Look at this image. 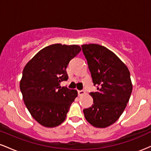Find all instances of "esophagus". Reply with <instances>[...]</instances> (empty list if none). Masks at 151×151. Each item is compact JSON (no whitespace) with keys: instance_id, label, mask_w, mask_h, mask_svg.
<instances>
[{"instance_id":"34e87169","label":"esophagus","mask_w":151,"mask_h":151,"mask_svg":"<svg viewBox=\"0 0 151 151\" xmlns=\"http://www.w3.org/2000/svg\"><path fill=\"white\" fill-rule=\"evenodd\" d=\"M85 93H86L85 91H84V90H78V94H79V96L84 95V94H85Z\"/></svg>"}]
</instances>
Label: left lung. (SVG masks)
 <instances>
[{"mask_svg": "<svg viewBox=\"0 0 151 151\" xmlns=\"http://www.w3.org/2000/svg\"><path fill=\"white\" fill-rule=\"evenodd\" d=\"M97 91L89 93L91 107L83 110L86 120L96 128L115 123L124 112L132 92L130 72L113 52L97 44L81 45Z\"/></svg>", "mask_w": 151, "mask_h": 151, "instance_id": "1", "label": "left lung"}]
</instances>
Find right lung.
<instances>
[{"label":"right lung","instance_id":"add662e5","mask_svg":"<svg viewBox=\"0 0 151 151\" xmlns=\"http://www.w3.org/2000/svg\"><path fill=\"white\" fill-rule=\"evenodd\" d=\"M81 50L77 45H51L38 52L24 67L20 81L24 103L45 127L60 125L77 96V90L61 87L60 82L67 80V65Z\"/></svg>","mask_w":151,"mask_h":151}]
</instances>
